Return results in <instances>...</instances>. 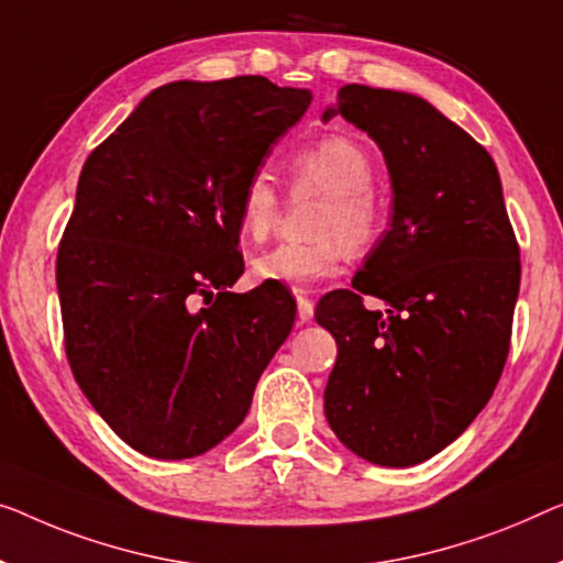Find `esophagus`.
<instances>
[{
  "instance_id": "34e87169",
  "label": "esophagus",
  "mask_w": 563,
  "mask_h": 563,
  "mask_svg": "<svg viewBox=\"0 0 563 563\" xmlns=\"http://www.w3.org/2000/svg\"><path fill=\"white\" fill-rule=\"evenodd\" d=\"M296 303H298V321L300 323H308L310 318H313V300L306 298V296H296Z\"/></svg>"
}]
</instances>
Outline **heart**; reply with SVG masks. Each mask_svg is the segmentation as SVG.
Returning <instances> with one entry per match:
<instances>
[{
    "instance_id": "b5f03b06",
    "label": "heart",
    "mask_w": 563,
    "mask_h": 563,
    "mask_svg": "<svg viewBox=\"0 0 563 563\" xmlns=\"http://www.w3.org/2000/svg\"><path fill=\"white\" fill-rule=\"evenodd\" d=\"M292 191L323 197L310 224V242H283L253 260L257 280L308 290L339 275L346 250L364 255L382 238L387 212L374 191V158L358 141L331 133L288 158ZM280 212V191L271 174L253 172L238 197V228L250 242H263Z\"/></svg>"
}]
</instances>
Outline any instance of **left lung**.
I'll return each mask as SVG.
<instances>
[{
    "mask_svg": "<svg viewBox=\"0 0 563 563\" xmlns=\"http://www.w3.org/2000/svg\"><path fill=\"white\" fill-rule=\"evenodd\" d=\"M335 108L366 131L391 176L389 230L351 290L316 321L339 358L323 394L331 430L368 463L438 455L488 405L506 366L521 250L488 151L427 100L343 86ZM366 295L388 303L368 311Z\"/></svg>",
    "mask_w": 563,
    "mask_h": 563,
    "instance_id": "left-lung-1",
    "label": "left lung"
}]
</instances>
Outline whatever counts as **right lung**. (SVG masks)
Instances as JSON below:
<instances>
[{
    "label": "right lung",
    "instance_id": "right-lung-1",
    "mask_svg": "<svg viewBox=\"0 0 563 563\" xmlns=\"http://www.w3.org/2000/svg\"><path fill=\"white\" fill-rule=\"evenodd\" d=\"M308 103L263 75L169 82L82 166L55 267L67 364L148 457H195L234 432L288 339V292L228 288L245 271L242 184Z\"/></svg>",
    "mask_w": 563,
    "mask_h": 563
}]
</instances>
